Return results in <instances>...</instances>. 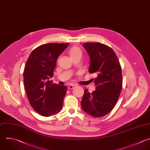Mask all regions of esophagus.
I'll use <instances>...</instances> for the list:
<instances>
[{"label": "esophagus", "mask_w": 150, "mask_h": 150, "mask_svg": "<svg viewBox=\"0 0 150 150\" xmlns=\"http://www.w3.org/2000/svg\"><path fill=\"white\" fill-rule=\"evenodd\" d=\"M74 84H71V85H70V86L68 87V89H69V90H71V89H73V88H74Z\"/></svg>", "instance_id": "34e87169"}]
</instances>
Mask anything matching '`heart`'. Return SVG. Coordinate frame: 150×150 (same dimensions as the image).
<instances>
[{
    "label": "heart",
    "instance_id": "heart-1",
    "mask_svg": "<svg viewBox=\"0 0 150 150\" xmlns=\"http://www.w3.org/2000/svg\"><path fill=\"white\" fill-rule=\"evenodd\" d=\"M69 54L72 59L77 56H81L82 52L79 47L77 46H74L70 49L69 51Z\"/></svg>",
    "mask_w": 150,
    "mask_h": 150
}]
</instances>
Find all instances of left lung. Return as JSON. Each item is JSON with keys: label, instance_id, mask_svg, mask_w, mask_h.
<instances>
[{"label": "left lung", "instance_id": "left-lung-1", "mask_svg": "<svg viewBox=\"0 0 150 150\" xmlns=\"http://www.w3.org/2000/svg\"><path fill=\"white\" fill-rule=\"evenodd\" d=\"M84 48L90 56L88 72L95 73L96 90L84 89L81 101L83 110L93 117H101L115 107L122 87L121 67L114 50L100 43H85Z\"/></svg>", "mask_w": 150, "mask_h": 150}]
</instances>
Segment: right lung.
Returning <instances> with one entry per match:
<instances>
[{
    "mask_svg": "<svg viewBox=\"0 0 150 150\" xmlns=\"http://www.w3.org/2000/svg\"><path fill=\"white\" fill-rule=\"evenodd\" d=\"M67 43L39 46L30 53L23 71L24 86L32 107L43 116L60 112L67 90L64 85L49 80L53 76L57 58L67 47Z\"/></svg>",
    "mask_w": 150,
    "mask_h": 150,
    "instance_id": "right-lung-1",
    "label": "right lung"
}]
</instances>
